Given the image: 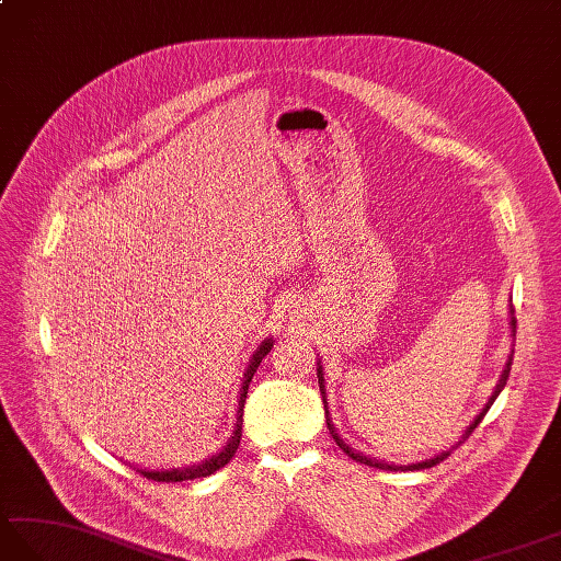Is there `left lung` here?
Returning <instances> with one entry per match:
<instances>
[{"label":"left lung","mask_w":561,"mask_h":561,"mask_svg":"<svg viewBox=\"0 0 561 561\" xmlns=\"http://www.w3.org/2000/svg\"><path fill=\"white\" fill-rule=\"evenodd\" d=\"M512 323H516V321H512ZM516 328V325H514ZM319 371V383H321V390H323V374H321V366L317 368ZM510 371H512V357H510V362H507V368H504V374H502V378H500V383H497V388H495V392H493V398L488 400V404L483 407V412L478 414L476 419H473V423L469 426V431H467V435H463V438H469L471 435V431L478 426V423L483 421V416H485V412L490 407H493V402L497 400V394L502 392V388L507 386V378H510ZM325 423H328V431H331V435H333V440L337 443V447H343V453L347 455V457H352L354 461H359V463H366V467H376V469H431V467H435V463H440L443 459H447L449 455H453V449H445V453H440L438 457H433V459H426V461H421V463H412V467H392V463H383V461H378V459H368V457H364V455H359V453H354V449L350 447V445H345L343 440L337 438V433H335V428H333V423H331V419H325Z\"/></svg>","instance_id":"obj_1"}]
</instances>
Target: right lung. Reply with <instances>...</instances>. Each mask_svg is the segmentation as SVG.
I'll list each match as a JSON object with an SVG mask.
<instances>
[{
  "mask_svg": "<svg viewBox=\"0 0 561 561\" xmlns=\"http://www.w3.org/2000/svg\"><path fill=\"white\" fill-rule=\"evenodd\" d=\"M271 347H273L271 340H264V343L259 345L256 352H254V357H252V362H250V366H248V374H244V380H242L240 402H238V423H236V431H233V435H230V440H228V445L221 449V453L214 455L211 459H204L202 463H197V467H190V469H173V471H147V469H138V473L145 476V478H152V481H157V483H181V481H195V478L211 476L214 471L224 469L226 463H228L230 459H233L236 449H238V445H240V438H242V409H244V398H248V388H250V383H252V376H254V371L259 368V364H262V359L271 352Z\"/></svg>",
  "mask_w": 561,
  "mask_h": 561,
  "instance_id": "add662e5",
  "label": "right lung"
}]
</instances>
